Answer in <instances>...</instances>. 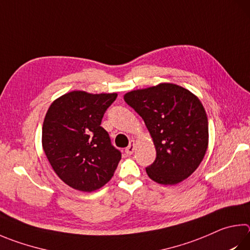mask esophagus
Here are the masks:
<instances>
[{"instance_id": "1", "label": "esophagus", "mask_w": 250, "mask_h": 250, "mask_svg": "<svg viewBox=\"0 0 250 250\" xmlns=\"http://www.w3.org/2000/svg\"><path fill=\"white\" fill-rule=\"evenodd\" d=\"M134 147H135L134 141H130V144L128 145V147L125 148V154H126V155H131V154H132L133 151H134Z\"/></svg>"}]
</instances>
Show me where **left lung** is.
Returning <instances> with one entry per match:
<instances>
[{"label": "left lung", "instance_id": "obj_1", "mask_svg": "<svg viewBox=\"0 0 250 250\" xmlns=\"http://www.w3.org/2000/svg\"><path fill=\"white\" fill-rule=\"evenodd\" d=\"M125 102L142 117L156 148L149 178L176 185L196 170L206 155L208 124L199 98L170 83L126 93Z\"/></svg>", "mask_w": 250, "mask_h": 250}]
</instances>
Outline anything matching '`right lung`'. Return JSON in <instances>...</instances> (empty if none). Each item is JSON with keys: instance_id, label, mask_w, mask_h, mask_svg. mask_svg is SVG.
I'll use <instances>...</instances> for the list:
<instances>
[{"instance_id": "1", "label": "right lung", "mask_w": 250, "mask_h": 250, "mask_svg": "<svg viewBox=\"0 0 250 250\" xmlns=\"http://www.w3.org/2000/svg\"><path fill=\"white\" fill-rule=\"evenodd\" d=\"M116 98V93L73 90L49 107L42 125V147L53 170L70 187L90 192L113 176L121 152L101 124Z\"/></svg>"}]
</instances>
